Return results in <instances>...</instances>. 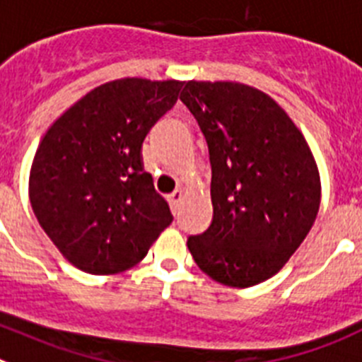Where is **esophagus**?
<instances>
[{
    "label": "esophagus",
    "instance_id": "1",
    "mask_svg": "<svg viewBox=\"0 0 362 362\" xmlns=\"http://www.w3.org/2000/svg\"><path fill=\"white\" fill-rule=\"evenodd\" d=\"M169 205H171V209H173V213H177L178 209H180V204L182 200H184V193L182 191H175V193L169 194Z\"/></svg>",
    "mask_w": 362,
    "mask_h": 362
}]
</instances>
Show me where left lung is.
I'll list each match as a JSON object with an SVG mask.
<instances>
[{
    "mask_svg": "<svg viewBox=\"0 0 362 362\" xmlns=\"http://www.w3.org/2000/svg\"><path fill=\"white\" fill-rule=\"evenodd\" d=\"M180 100L198 120L213 169V221L189 236V252L221 285H258L283 269L314 226L321 204L314 155L258 88L187 81Z\"/></svg>",
    "mask_w": 362,
    "mask_h": 362,
    "instance_id": "obj_1",
    "label": "left lung"
}]
</instances>
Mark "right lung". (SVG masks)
<instances>
[{"mask_svg": "<svg viewBox=\"0 0 362 362\" xmlns=\"http://www.w3.org/2000/svg\"><path fill=\"white\" fill-rule=\"evenodd\" d=\"M182 81L124 77L81 97L39 142L28 197L39 226L88 274L144 259L173 221L142 168V142L175 106Z\"/></svg>", "mask_w": 362, "mask_h": 362, "instance_id": "right-lung-1", "label": "right lung"}]
</instances>
